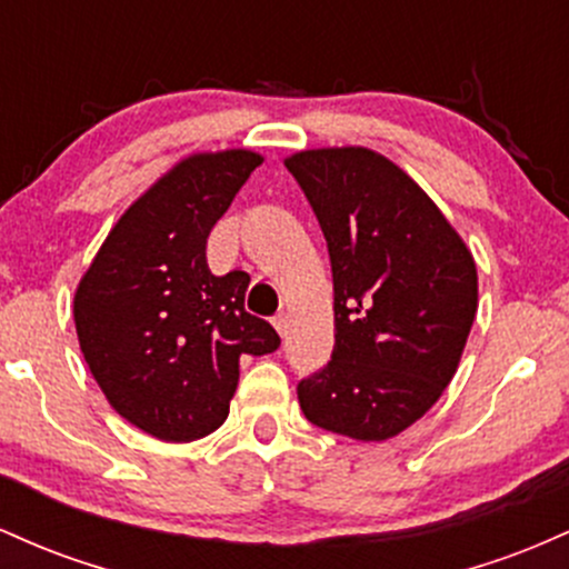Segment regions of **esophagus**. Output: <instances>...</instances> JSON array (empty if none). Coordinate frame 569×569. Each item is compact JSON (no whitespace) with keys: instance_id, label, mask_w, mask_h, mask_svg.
<instances>
[{"instance_id":"obj_1","label":"esophagus","mask_w":569,"mask_h":569,"mask_svg":"<svg viewBox=\"0 0 569 569\" xmlns=\"http://www.w3.org/2000/svg\"><path fill=\"white\" fill-rule=\"evenodd\" d=\"M289 323H291V321H289V312H278V316L272 318V326H276L280 337L289 335Z\"/></svg>"}]
</instances>
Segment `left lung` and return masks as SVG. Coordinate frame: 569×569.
Instances as JSON below:
<instances>
[{"label":"left lung","instance_id":"left-lung-1","mask_svg":"<svg viewBox=\"0 0 569 569\" xmlns=\"http://www.w3.org/2000/svg\"><path fill=\"white\" fill-rule=\"evenodd\" d=\"M286 168L335 278V352L297 385L299 407L331 433L393 439L452 382L479 307L476 262L436 202L371 149H307Z\"/></svg>","mask_w":569,"mask_h":569}]
</instances>
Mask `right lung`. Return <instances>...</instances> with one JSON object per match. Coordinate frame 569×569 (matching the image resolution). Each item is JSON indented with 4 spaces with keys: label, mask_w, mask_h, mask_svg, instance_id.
Wrapping results in <instances>:
<instances>
[{
    "label": "right lung",
    "mask_w": 569,
    "mask_h": 569,
    "mask_svg": "<svg viewBox=\"0 0 569 569\" xmlns=\"http://www.w3.org/2000/svg\"><path fill=\"white\" fill-rule=\"evenodd\" d=\"M262 154L202 152L154 181L98 248L74 293L90 375L130 426L194 441L230 415L240 356L278 350L270 323L246 310L248 272L213 276L206 243Z\"/></svg>",
    "instance_id": "right-lung-1"
}]
</instances>
